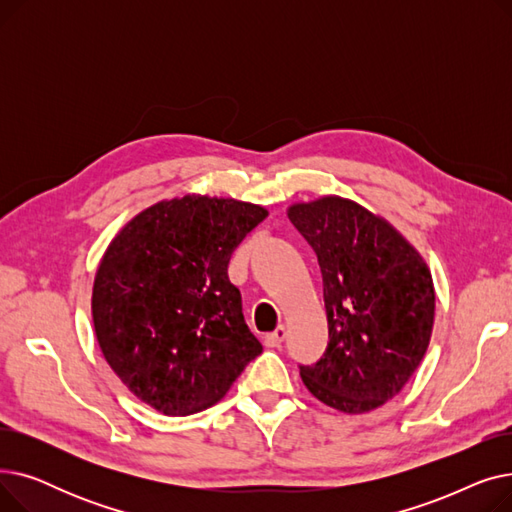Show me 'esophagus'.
I'll return each instance as SVG.
<instances>
[{"mask_svg": "<svg viewBox=\"0 0 512 512\" xmlns=\"http://www.w3.org/2000/svg\"><path fill=\"white\" fill-rule=\"evenodd\" d=\"M284 338H286V328H284V326H278L272 334L265 336V346L276 348V346H280V344L284 342Z\"/></svg>", "mask_w": 512, "mask_h": 512, "instance_id": "34e87169", "label": "esophagus"}]
</instances>
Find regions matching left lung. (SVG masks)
Returning <instances> with one entry per match:
<instances>
[{"label":"left lung","instance_id":"8db88e82","mask_svg":"<svg viewBox=\"0 0 512 512\" xmlns=\"http://www.w3.org/2000/svg\"><path fill=\"white\" fill-rule=\"evenodd\" d=\"M317 255L328 346L299 365L309 392L344 413L382 407L419 367L434 326V284L419 253L365 207L324 197L288 209Z\"/></svg>","mask_w":512,"mask_h":512}]
</instances>
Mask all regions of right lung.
Here are the masks:
<instances>
[{
  "label": "right lung",
  "instance_id": "obj_1",
  "mask_svg": "<svg viewBox=\"0 0 512 512\" xmlns=\"http://www.w3.org/2000/svg\"><path fill=\"white\" fill-rule=\"evenodd\" d=\"M267 211L186 195L139 213L105 251L93 324L124 386L164 415L215 405L261 351L228 278L234 249Z\"/></svg>",
  "mask_w": 512,
  "mask_h": 512
}]
</instances>
